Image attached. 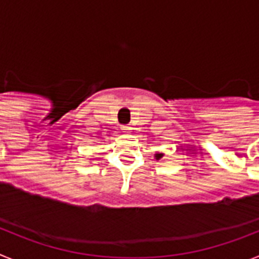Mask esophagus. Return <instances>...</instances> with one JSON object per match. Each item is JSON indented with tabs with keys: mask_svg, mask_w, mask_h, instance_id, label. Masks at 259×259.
<instances>
[{
	"mask_svg": "<svg viewBox=\"0 0 259 259\" xmlns=\"http://www.w3.org/2000/svg\"><path fill=\"white\" fill-rule=\"evenodd\" d=\"M120 130H122L123 132H128V131H131V127H130V125H127V124H124V125H122V127H120Z\"/></svg>",
	"mask_w": 259,
	"mask_h": 259,
	"instance_id": "esophagus-1",
	"label": "esophagus"
}]
</instances>
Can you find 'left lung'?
<instances>
[{
    "mask_svg": "<svg viewBox=\"0 0 259 259\" xmlns=\"http://www.w3.org/2000/svg\"><path fill=\"white\" fill-rule=\"evenodd\" d=\"M155 157H157V159H158V158L162 157V154H157V155H155Z\"/></svg>",
    "mask_w": 259,
    "mask_h": 259,
    "instance_id": "left-lung-1",
    "label": "left lung"
}]
</instances>
